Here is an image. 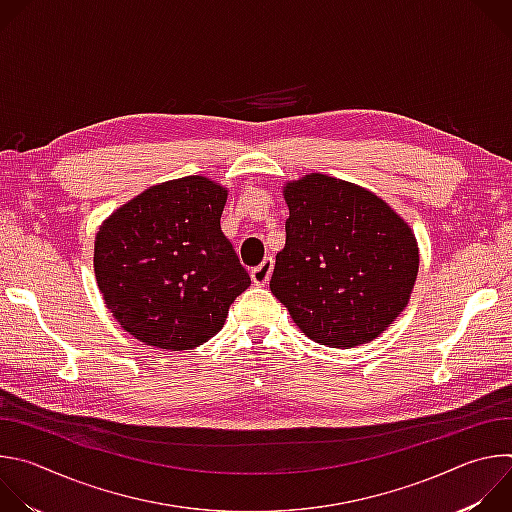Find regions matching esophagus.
Returning <instances> with one entry per match:
<instances>
[{"label": "esophagus", "instance_id": "esophagus-1", "mask_svg": "<svg viewBox=\"0 0 512 512\" xmlns=\"http://www.w3.org/2000/svg\"><path fill=\"white\" fill-rule=\"evenodd\" d=\"M271 271H273V259L271 257H265L261 265L253 267L251 269V279L255 285H267L269 283V277H271Z\"/></svg>", "mask_w": 512, "mask_h": 512}]
</instances>
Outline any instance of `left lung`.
Segmentation results:
<instances>
[{
    "instance_id": "8db88e82",
    "label": "left lung",
    "mask_w": 512,
    "mask_h": 512,
    "mask_svg": "<svg viewBox=\"0 0 512 512\" xmlns=\"http://www.w3.org/2000/svg\"><path fill=\"white\" fill-rule=\"evenodd\" d=\"M283 198L289 218L271 294L320 344L352 348L375 340L413 291V231L371 190L326 174L287 182Z\"/></svg>"
}]
</instances>
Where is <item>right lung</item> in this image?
Listing matches in <instances>:
<instances>
[{"instance_id":"add662e5","label":"right lung","mask_w":512,"mask_h":512,"mask_svg":"<svg viewBox=\"0 0 512 512\" xmlns=\"http://www.w3.org/2000/svg\"><path fill=\"white\" fill-rule=\"evenodd\" d=\"M227 188L204 176L152 186L101 225L95 275L115 320L133 338L190 350L223 328L251 285L221 231Z\"/></svg>"}]
</instances>
